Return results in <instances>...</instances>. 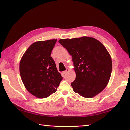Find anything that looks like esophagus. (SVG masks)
Instances as JSON below:
<instances>
[{
	"label": "esophagus",
	"mask_w": 130,
	"mask_h": 130,
	"mask_svg": "<svg viewBox=\"0 0 130 130\" xmlns=\"http://www.w3.org/2000/svg\"><path fill=\"white\" fill-rule=\"evenodd\" d=\"M69 72V69H67L66 70V71H64L63 72V73L64 74H66L67 73H68Z\"/></svg>",
	"instance_id": "34e87169"
}]
</instances>
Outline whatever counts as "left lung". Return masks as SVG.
Segmentation results:
<instances>
[{"label":"left lung","instance_id":"8db88e82","mask_svg":"<svg viewBox=\"0 0 130 130\" xmlns=\"http://www.w3.org/2000/svg\"><path fill=\"white\" fill-rule=\"evenodd\" d=\"M58 42L72 56L76 78L73 91L92 98L103 91L110 80L112 61L105 46L93 37L83 36L59 39Z\"/></svg>","mask_w":130,"mask_h":130}]
</instances>
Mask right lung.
Returning <instances> with one entry per match:
<instances>
[{"label": "right lung", "mask_w": 130, "mask_h": 130, "mask_svg": "<svg viewBox=\"0 0 130 130\" xmlns=\"http://www.w3.org/2000/svg\"><path fill=\"white\" fill-rule=\"evenodd\" d=\"M56 41L50 39L34 43L20 61L23 83L27 90L38 98H46L55 93L63 79L51 56Z\"/></svg>", "instance_id": "right-lung-1"}]
</instances>
